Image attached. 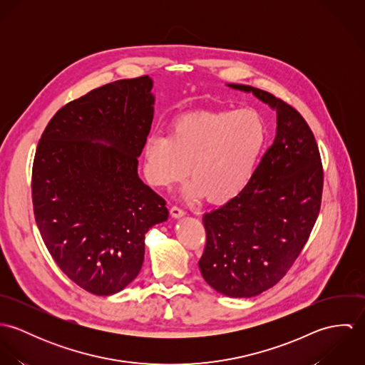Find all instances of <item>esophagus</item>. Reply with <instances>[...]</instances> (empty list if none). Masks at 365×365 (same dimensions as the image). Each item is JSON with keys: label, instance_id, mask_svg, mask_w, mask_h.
<instances>
[{"label": "esophagus", "instance_id": "34e87169", "mask_svg": "<svg viewBox=\"0 0 365 365\" xmlns=\"http://www.w3.org/2000/svg\"><path fill=\"white\" fill-rule=\"evenodd\" d=\"M170 213H171V216H173V217H181V216H184V215H185V210L180 208V207H171V209H170Z\"/></svg>", "mask_w": 365, "mask_h": 365}]
</instances>
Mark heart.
<instances>
[{"instance_id":"obj_1","label":"heart","mask_w":365,"mask_h":365,"mask_svg":"<svg viewBox=\"0 0 365 365\" xmlns=\"http://www.w3.org/2000/svg\"><path fill=\"white\" fill-rule=\"evenodd\" d=\"M268 140L264 116L255 108L204 110L184 115L170 135L155 133L145 143L149 182L168 188L190 174L182 195L225 204L250 184Z\"/></svg>"}]
</instances>
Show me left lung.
Instances as JSON below:
<instances>
[{
	"label": "left lung",
	"instance_id": "8db88e82",
	"mask_svg": "<svg viewBox=\"0 0 365 365\" xmlns=\"http://www.w3.org/2000/svg\"><path fill=\"white\" fill-rule=\"evenodd\" d=\"M277 110V135L247 188L202 217L207 245L201 274L215 291L252 298L274 287L307 245L317 219L323 167L302 115L272 94L243 84Z\"/></svg>",
	"mask_w": 365,
	"mask_h": 365
}]
</instances>
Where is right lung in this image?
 <instances>
[{
  "mask_svg": "<svg viewBox=\"0 0 365 365\" xmlns=\"http://www.w3.org/2000/svg\"><path fill=\"white\" fill-rule=\"evenodd\" d=\"M152 88L149 76L96 88L60 108L38 143L36 225L60 269L94 295L116 294L138 277L145 235L168 217L165 201L138 175Z\"/></svg>",
  "mask_w": 365,
  "mask_h": 365,
  "instance_id": "obj_1",
  "label": "right lung"
}]
</instances>
